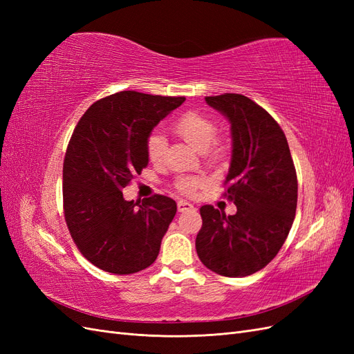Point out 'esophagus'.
I'll return each mask as SVG.
<instances>
[{
  "label": "esophagus",
  "instance_id": "34e87169",
  "mask_svg": "<svg viewBox=\"0 0 354 354\" xmlns=\"http://www.w3.org/2000/svg\"><path fill=\"white\" fill-rule=\"evenodd\" d=\"M177 208H178V211H180V212H186V211L194 209L195 207L192 205V203H190V202H187V201H178V203H177Z\"/></svg>",
  "mask_w": 354,
  "mask_h": 354
}]
</instances>
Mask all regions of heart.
<instances>
[{"label":"heart","instance_id":"obj_1","mask_svg":"<svg viewBox=\"0 0 354 354\" xmlns=\"http://www.w3.org/2000/svg\"><path fill=\"white\" fill-rule=\"evenodd\" d=\"M173 130L176 134H178L186 143H189L192 147H195L198 152H207L212 146L214 140H216L217 128L214 125L211 120L207 116H202L195 112H189L181 115L178 120L173 124ZM165 149H167V140L162 133L155 131L147 138L146 151L149 160L156 167L164 164L165 159ZM199 186V180L194 177H181L177 181V187L185 192V194H190Z\"/></svg>","mask_w":354,"mask_h":354}]
</instances>
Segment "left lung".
<instances>
[{
    "label": "left lung",
    "instance_id": "1",
    "mask_svg": "<svg viewBox=\"0 0 354 354\" xmlns=\"http://www.w3.org/2000/svg\"><path fill=\"white\" fill-rule=\"evenodd\" d=\"M230 124L232 158L226 183L234 216L201 208L199 260L209 270L243 277L269 264L292 227L297 174L282 128L261 106L242 94L205 97Z\"/></svg>",
    "mask_w": 354,
    "mask_h": 354
}]
</instances>
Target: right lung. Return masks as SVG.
<instances>
[{
  "label": "right lung",
  "instance_id": "1",
  "mask_svg": "<svg viewBox=\"0 0 354 354\" xmlns=\"http://www.w3.org/2000/svg\"><path fill=\"white\" fill-rule=\"evenodd\" d=\"M185 100L121 91L93 103L75 127L63 162L65 218L81 254L104 272L131 274L156 260L176 201L138 203L121 190L147 167L153 128Z\"/></svg>",
  "mask_w": 354,
  "mask_h": 354
}]
</instances>
